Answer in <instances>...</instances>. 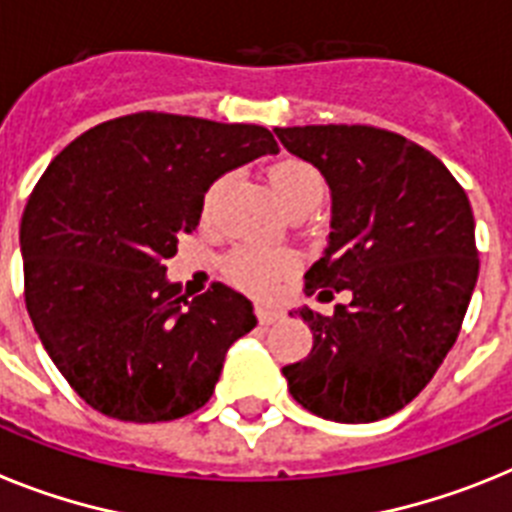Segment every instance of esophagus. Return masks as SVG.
<instances>
[{"label": "esophagus", "mask_w": 512, "mask_h": 512, "mask_svg": "<svg viewBox=\"0 0 512 512\" xmlns=\"http://www.w3.org/2000/svg\"><path fill=\"white\" fill-rule=\"evenodd\" d=\"M255 314H257V322L265 324V327H268V324H275L283 317L281 309H273V306H265V304H257Z\"/></svg>", "instance_id": "esophagus-1"}]
</instances>
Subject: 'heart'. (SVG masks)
Wrapping results in <instances>:
<instances>
[{
  "label": "heart",
  "mask_w": 512,
  "mask_h": 512,
  "mask_svg": "<svg viewBox=\"0 0 512 512\" xmlns=\"http://www.w3.org/2000/svg\"><path fill=\"white\" fill-rule=\"evenodd\" d=\"M270 188L283 211L293 206H317L324 195V177L311 162L299 157H283L268 170ZM224 180H216L206 190L203 211H211L219 198ZM296 257L286 250H260V247H239L224 262V270L231 283H237L244 291L268 293L283 278L293 273Z\"/></svg>",
  "instance_id": "obj_1"
}]
</instances>
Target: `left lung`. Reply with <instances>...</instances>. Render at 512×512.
I'll list each match as a JSON object with an SVG mask.
<instances>
[{"label":"left lung","instance_id":"1","mask_svg":"<svg viewBox=\"0 0 512 512\" xmlns=\"http://www.w3.org/2000/svg\"><path fill=\"white\" fill-rule=\"evenodd\" d=\"M332 193L330 244L306 273L301 309L314 345L283 368L291 397L335 422L384 420L420 394L453 348L477 286L469 198L446 164L399 133L373 126L275 128Z\"/></svg>","mask_w":512,"mask_h":512}]
</instances>
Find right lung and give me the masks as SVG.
<instances>
[{
	"label": "right lung",
	"mask_w": 512,
	"mask_h": 512,
	"mask_svg": "<svg viewBox=\"0 0 512 512\" xmlns=\"http://www.w3.org/2000/svg\"><path fill=\"white\" fill-rule=\"evenodd\" d=\"M273 133L170 113L100 123L48 164L20 224L25 306L69 386L102 415L167 422L211 399L231 342L257 324L224 283L167 281L224 172L275 154Z\"/></svg>",
	"instance_id": "1"
}]
</instances>
